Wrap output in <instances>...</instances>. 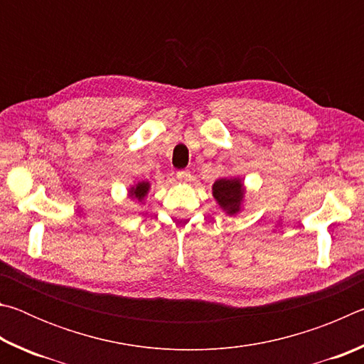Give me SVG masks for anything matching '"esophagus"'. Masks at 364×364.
<instances>
[{"label":"esophagus","instance_id":"1","mask_svg":"<svg viewBox=\"0 0 364 364\" xmlns=\"http://www.w3.org/2000/svg\"><path fill=\"white\" fill-rule=\"evenodd\" d=\"M176 178L180 181H188L191 178V171L189 170H178L176 171Z\"/></svg>","mask_w":364,"mask_h":364}]
</instances>
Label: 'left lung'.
I'll return each mask as SVG.
<instances>
[{
  "label": "left lung",
  "instance_id": "left-lung-1",
  "mask_svg": "<svg viewBox=\"0 0 364 364\" xmlns=\"http://www.w3.org/2000/svg\"><path fill=\"white\" fill-rule=\"evenodd\" d=\"M213 196L218 200L220 207L226 210V213L234 215L239 212L244 196V188L241 184V180H221L215 181L213 184Z\"/></svg>",
  "mask_w": 364,
  "mask_h": 364
}]
</instances>
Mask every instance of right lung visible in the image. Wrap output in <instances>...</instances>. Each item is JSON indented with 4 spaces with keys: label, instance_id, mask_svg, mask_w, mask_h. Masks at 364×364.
Segmentation results:
<instances>
[{
    "label": "right lung",
    "instance_id": "obj_1",
    "mask_svg": "<svg viewBox=\"0 0 364 364\" xmlns=\"http://www.w3.org/2000/svg\"><path fill=\"white\" fill-rule=\"evenodd\" d=\"M147 191H149V183H146V181L138 183L136 186H133L130 189V197H133V199L141 200V199H144V196L147 194Z\"/></svg>",
    "mask_w": 364,
    "mask_h": 364
}]
</instances>
